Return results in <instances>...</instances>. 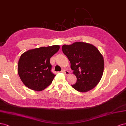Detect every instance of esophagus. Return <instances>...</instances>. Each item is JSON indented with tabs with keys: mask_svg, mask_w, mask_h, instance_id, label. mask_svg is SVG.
<instances>
[{
	"mask_svg": "<svg viewBox=\"0 0 126 126\" xmlns=\"http://www.w3.org/2000/svg\"><path fill=\"white\" fill-rule=\"evenodd\" d=\"M63 72L65 74H66V75L70 74V72H69V71H67V70H63Z\"/></svg>",
	"mask_w": 126,
	"mask_h": 126,
	"instance_id": "1",
	"label": "esophagus"
}]
</instances>
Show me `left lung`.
I'll use <instances>...</instances> for the list:
<instances>
[{"label": "left lung", "mask_w": 126, "mask_h": 126, "mask_svg": "<svg viewBox=\"0 0 126 126\" xmlns=\"http://www.w3.org/2000/svg\"><path fill=\"white\" fill-rule=\"evenodd\" d=\"M62 48L77 78L72 87L80 92L94 88L99 82L104 72V58L99 50L92 44L82 42L64 44Z\"/></svg>", "instance_id": "left-lung-1"}]
</instances>
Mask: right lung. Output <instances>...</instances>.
<instances>
[{"label": "right lung", "mask_w": 126, "mask_h": 126, "mask_svg": "<svg viewBox=\"0 0 126 126\" xmlns=\"http://www.w3.org/2000/svg\"><path fill=\"white\" fill-rule=\"evenodd\" d=\"M59 48L58 45L41 47L28 50L21 55L18 72L25 86L33 91H41L51 84L56 75L51 71L50 60Z\"/></svg>", "instance_id": "add662e5"}]
</instances>
